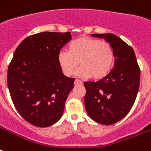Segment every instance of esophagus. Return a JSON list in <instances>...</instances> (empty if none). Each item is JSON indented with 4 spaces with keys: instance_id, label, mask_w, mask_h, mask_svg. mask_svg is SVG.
<instances>
[{
    "instance_id": "34e87169",
    "label": "esophagus",
    "mask_w": 151,
    "mask_h": 151,
    "mask_svg": "<svg viewBox=\"0 0 151 151\" xmlns=\"http://www.w3.org/2000/svg\"><path fill=\"white\" fill-rule=\"evenodd\" d=\"M82 84V81L80 80H78V79H75L74 81V85H81Z\"/></svg>"
}]
</instances>
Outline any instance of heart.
I'll use <instances>...</instances> for the list:
<instances>
[{
  "label": "heart",
  "instance_id": "b5f03b06",
  "mask_svg": "<svg viewBox=\"0 0 151 151\" xmlns=\"http://www.w3.org/2000/svg\"><path fill=\"white\" fill-rule=\"evenodd\" d=\"M58 62L65 75H72L80 63L81 67L78 70V75L99 80L112 70L114 54L106 41L81 37L69 44L68 51L59 52Z\"/></svg>",
  "mask_w": 151,
  "mask_h": 151
}]
</instances>
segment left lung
Listing matches in <instances>:
<instances>
[{
    "mask_svg": "<svg viewBox=\"0 0 151 151\" xmlns=\"http://www.w3.org/2000/svg\"><path fill=\"white\" fill-rule=\"evenodd\" d=\"M110 43L114 54V66L103 79L84 83L85 110L95 122L110 125L126 116L138 93L140 69L131 46L112 34H93Z\"/></svg>",
    "mask_w": 151,
    "mask_h": 151,
    "instance_id": "left-lung-1",
    "label": "left lung"
}]
</instances>
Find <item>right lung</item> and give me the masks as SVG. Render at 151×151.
<instances>
[{
  "label": "right lung",
  "instance_id": "1",
  "mask_svg": "<svg viewBox=\"0 0 151 151\" xmlns=\"http://www.w3.org/2000/svg\"><path fill=\"white\" fill-rule=\"evenodd\" d=\"M70 32H42L27 37L18 46L8 70L11 98L19 114L37 127L60 119L74 78H67L58 62Z\"/></svg>",
  "mask_w": 151,
  "mask_h": 151
}]
</instances>
